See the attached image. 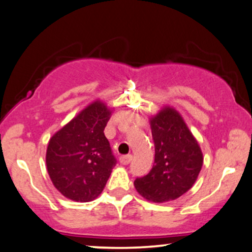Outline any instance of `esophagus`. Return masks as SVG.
Segmentation results:
<instances>
[{
    "label": "esophagus",
    "mask_w": 252,
    "mask_h": 252,
    "mask_svg": "<svg viewBox=\"0 0 252 252\" xmlns=\"http://www.w3.org/2000/svg\"><path fill=\"white\" fill-rule=\"evenodd\" d=\"M132 160V156L131 155H126V156H121L120 157V163L123 165H128L131 163Z\"/></svg>",
    "instance_id": "obj_1"
}]
</instances>
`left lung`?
Wrapping results in <instances>:
<instances>
[{"instance_id": "obj_1", "label": "left lung", "mask_w": 252, "mask_h": 252, "mask_svg": "<svg viewBox=\"0 0 252 252\" xmlns=\"http://www.w3.org/2000/svg\"><path fill=\"white\" fill-rule=\"evenodd\" d=\"M155 165L146 176L136 178L137 192L146 200L165 202L186 193L201 171L200 146L179 113L165 108L151 120Z\"/></svg>"}]
</instances>
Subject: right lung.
Listing matches in <instances>:
<instances>
[{
	"instance_id": "obj_1",
	"label": "right lung",
	"mask_w": 252,
	"mask_h": 252,
	"mask_svg": "<svg viewBox=\"0 0 252 252\" xmlns=\"http://www.w3.org/2000/svg\"><path fill=\"white\" fill-rule=\"evenodd\" d=\"M110 115L111 111L96 101L50 139L47 172L63 196L88 202L103 190L117 163L103 132Z\"/></svg>"
}]
</instances>
